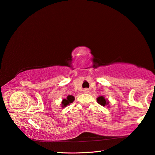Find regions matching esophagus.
Listing matches in <instances>:
<instances>
[{
	"instance_id": "34e87169",
	"label": "esophagus",
	"mask_w": 155,
	"mask_h": 155,
	"mask_svg": "<svg viewBox=\"0 0 155 155\" xmlns=\"http://www.w3.org/2000/svg\"><path fill=\"white\" fill-rule=\"evenodd\" d=\"M83 91H84V92H85V93H87L88 91H89V90H88V89H84Z\"/></svg>"
}]
</instances>
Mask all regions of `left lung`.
Segmentation results:
<instances>
[{
	"mask_svg": "<svg viewBox=\"0 0 155 155\" xmlns=\"http://www.w3.org/2000/svg\"><path fill=\"white\" fill-rule=\"evenodd\" d=\"M97 101L98 103L101 104V105L103 106H105L107 104H108V102L106 101V100L104 99L103 96H99L98 98H97Z\"/></svg>",
	"mask_w": 155,
	"mask_h": 155,
	"instance_id": "1",
	"label": "left lung"
}]
</instances>
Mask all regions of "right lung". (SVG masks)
Masks as SVG:
<instances>
[{
	"instance_id": "add662e5",
	"label": "right lung",
	"mask_w": 155,
	"mask_h": 155,
	"mask_svg": "<svg viewBox=\"0 0 155 155\" xmlns=\"http://www.w3.org/2000/svg\"><path fill=\"white\" fill-rule=\"evenodd\" d=\"M74 101V98L73 96L69 95L68 96L66 99H64L62 101V107H66L68 104H70V103H72L73 101Z\"/></svg>"
}]
</instances>
